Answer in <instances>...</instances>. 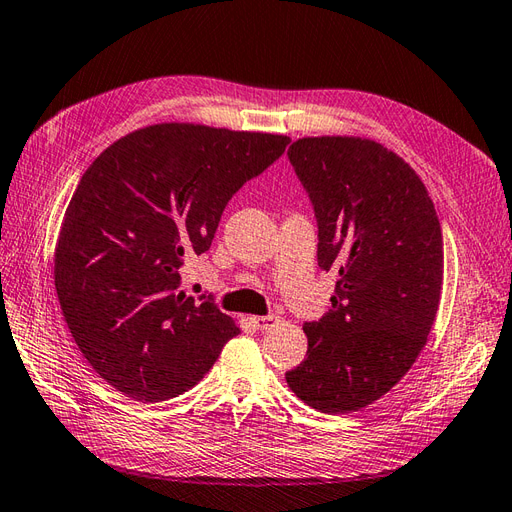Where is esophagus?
<instances>
[{
	"label": "esophagus",
	"instance_id": "34e87169",
	"mask_svg": "<svg viewBox=\"0 0 512 512\" xmlns=\"http://www.w3.org/2000/svg\"><path fill=\"white\" fill-rule=\"evenodd\" d=\"M251 322L255 324V329L268 331V329H272L274 324L279 322V318H277V316H255V318H251Z\"/></svg>",
	"mask_w": 512,
	"mask_h": 512
}]
</instances>
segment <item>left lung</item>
I'll return each instance as SVG.
<instances>
[{
	"label": "left lung",
	"mask_w": 512,
	"mask_h": 512,
	"mask_svg": "<svg viewBox=\"0 0 512 512\" xmlns=\"http://www.w3.org/2000/svg\"><path fill=\"white\" fill-rule=\"evenodd\" d=\"M318 220V266L339 281L329 313L305 322L307 359L285 374L305 404L346 415L411 370L435 324L443 235L424 181L381 142L300 138L290 151Z\"/></svg>",
	"instance_id": "left-lung-1"
}]
</instances>
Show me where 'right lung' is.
Listing matches in <instances>:
<instances>
[{
  "label": "right lung",
  "mask_w": 512,
  "mask_h": 512,
  "mask_svg": "<svg viewBox=\"0 0 512 512\" xmlns=\"http://www.w3.org/2000/svg\"><path fill=\"white\" fill-rule=\"evenodd\" d=\"M290 138L157 123L112 142L64 212L54 281L62 316L93 370L142 402L194 387L240 329L212 296L179 290L231 196L283 155Z\"/></svg>",
  "instance_id": "right-lung-1"
}]
</instances>
